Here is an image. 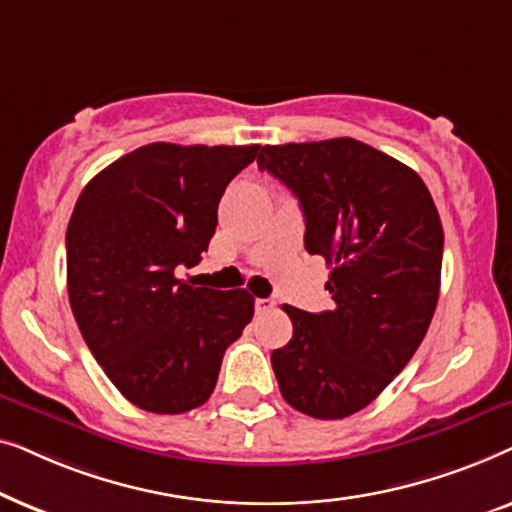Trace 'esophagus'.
I'll list each match as a JSON object with an SVG mask.
<instances>
[{"instance_id": "1", "label": "esophagus", "mask_w": 512, "mask_h": 512, "mask_svg": "<svg viewBox=\"0 0 512 512\" xmlns=\"http://www.w3.org/2000/svg\"><path fill=\"white\" fill-rule=\"evenodd\" d=\"M254 307H256V314H268L275 310V303H272L270 298H256Z\"/></svg>"}]
</instances>
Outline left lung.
<instances>
[{
  "mask_svg": "<svg viewBox=\"0 0 512 512\" xmlns=\"http://www.w3.org/2000/svg\"><path fill=\"white\" fill-rule=\"evenodd\" d=\"M258 167L291 188L305 249L333 268V310L284 305L293 338L270 356L279 391L310 417H349L389 387L429 331L443 265L438 209L415 170L352 137L263 146Z\"/></svg>",
  "mask_w": 512,
  "mask_h": 512,
  "instance_id": "left-lung-1",
  "label": "left lung"
}]
</instances>
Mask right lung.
I'll use <instances>...</instances> for the list:
<instances>
[{"label":"right lung","mask_w":512,"mask_h":512,"mask_svg":"<svg viewBox=\"0 0 512 512\" xmlns=\"http://www.w3.org/2000/svg\"><path fill=\"white\" fill-rule=\"evenodd\" d=\"M258 149L146 144L76 200L69 305L95 361L137 408L181 415L205 403L228 345L254 317L244 289H195L174 272L200 263L223 191Z\"/></svg>","instance_id":"add662e5"}]
</instances>
